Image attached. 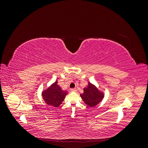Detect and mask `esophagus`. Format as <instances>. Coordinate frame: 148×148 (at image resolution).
<instances>
[{"mask_svg":"<svg viewBox=\"0 0 148 148\" xmlns=\"http://www.w3.org/2000/svg\"><path fill=\"white\" fill-rule=\"evenodd\" d=\"M77 91V89H76V88L71 89V92H76Z\"/></svg>","mask_w":148,"mask_h":148,"instance_id":"1","label":"esophagus"}]
</instances>
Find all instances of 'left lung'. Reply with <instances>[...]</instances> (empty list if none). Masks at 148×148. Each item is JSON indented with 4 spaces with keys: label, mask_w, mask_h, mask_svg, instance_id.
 I'll return each mask as SVG.
<instances>
[{
    "label": "left lung",
    "mask_w": 148,
    "mask_h": 148,
    "mask_svg": "<svg viewBox=\"0 0 148 148\" xmlns=\"http://www.w3.org/2000/svg\"><path fill=\"white\" fill-rule=\"evenodd\" d=\"M83 91L84 92L81 94L80 96L85 104L89 107L96 106L102 101L104 97V92L99 91L95 85L90 82L88 83L87 87L83 89Z\"/></svg>",
    "instance_id": "8db88e82"
}]
</instances>
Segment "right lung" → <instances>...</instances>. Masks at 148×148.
<instances>
[{
    "label": "right lung",
    "mask_w": 148,
    "mask_h": 148,
    "mask_svg": "<svg viewBox=\"0 0 148 148\" xmlns=\"http://www.w3.org/2000/svg\"><path fill=\"white\" fill-rule=\"evenodd\" d=\"M67 94V91L62 90L56 81L46 90L42 91V96L47 104L57 107L64 101Z\"/></svg>",
    "instance_id": "1"
}]
</instances>
